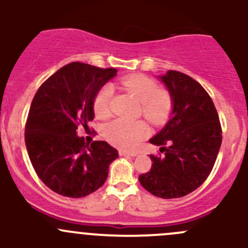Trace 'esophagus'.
Segmentation results:
<instances>
[{"instance_id":"1","label":"esophagus","mask_w":248,"mask_h":248,"mask_svg":"<svg viewBox=\"0 0 248 248\" xmlns=\"http://www.w3.org/2000/svg\"><path fill=\"white\" fill-rule=\"evenodd\" d=\"M119 155H120V156H132V157H136V156H138V152L126 151V150H120Z\"/></svg>"}]
</instances>
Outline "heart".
I'll use <instances>...</instances> for the list:
<instances>
[{"mask_svg":"<svg viewBox=\"0 0 248 248\" xmlns=\"http://www.w3.org/2000/svg\"><path fill=\"white\" fill-rule=\"evenodd\" d=\"M121 85L131 92L141 103L142 115L152 124H162L167 120L172 108L170 94L158 90L154 79L145 76H131L122 79ZM112 89L109 85L102 87L94 97V114L99 119L108 117L110 114V101ZM149 133V127L141 120L128 121L116 119L104 127V138L114 146L121 149H132Z\"/></svg>","mask_w":248,"mask_h":248,"instance_id":"obj_1","label":"heart"}]
</instances>
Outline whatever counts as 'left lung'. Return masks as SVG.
<instances>
[{
  "label": "left lung",
  "instance_id": "8db88e82",
  "mask_svg": "<svg viewBox=\"0 0 248 248\" xmlns=\"http://www.w3.org/2000/svg\"><path fill=\"white\" fill-rule=\"evenodd\" d=\"M158 78L170 94L172 108L163 128L149 141L161 146L166 156L150 155L154 163L139 181L159 198H181L202 186L214 168L222 142L221 124L214 102L199 82L176 71Z\"/></svg>",
  "mask_w": 248,
  "mask_h": 248
}]
</instances>
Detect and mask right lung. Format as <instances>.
<instances>
[{"instance_id":"1","label":"right lung","mask_w":248,"mask_h":248,"mask_svg":"<svg viewBox=\"0 0 248 248\" xmlns=\"http://www.w3.org/2000/svg\"><path fill=\"white\" fill-rule=\"evenodd\" d=\"M117 73L72 62L42 84L32 101L25 129L30 161L51 191L69 198L93 193L106 182L109 166L119 157L107 141L85 142L78 126L94 117L99 90Z\"/></svg>"}]
</instances>
